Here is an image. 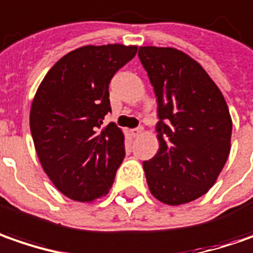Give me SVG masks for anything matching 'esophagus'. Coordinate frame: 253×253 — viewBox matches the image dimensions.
Listing matches in <instances>:
<instances>
[{"mask_svg": "<svg viewBox=\"0 0 253 253\" xmlns=\"http://www.w3.org/2000/svg\"><path fill=\"white\" fill-rule=\"evenodd\" d=\"M141 133H143V128H141V127L133 128V130H131V135H133V137H138V135H141Z\"/></svg>", "mask_w": 253, "mask_h": 253, "instance_id": "esophagus-1", "label": "esophagus"}]
</instances>
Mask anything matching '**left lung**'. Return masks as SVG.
<instances>
[{"mask_svg":"<svg viewBox=\"0 0 253 253\" xmlns=\"http://www.w3.org/2000/svg\"><path fill=\"white\" fill-rule=\"evenodd\" d=\"M140 61L158 103V153L143 162L150 192L169 206L193 202L215 183L231 150L232 120L205 68L173 47L144 46Z\"/></svg>","mask_w":253,"mask_h":253,"instance_id":"1","label":"left lung"}]
</instances>
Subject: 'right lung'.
<instances>
[{
    "instance_id": "1",
    "label": "right lung",
    "mask_w": 253,
    "mask_h": 253,
    "mask_svg": "<svg viewBox=\"0 0 253 253\" xmlns=\"http://www.w3.org/2000/svg\"><path fill=\"white\" fill-rule=\"evenodd\" d=\"M137 46H83L61 57L40 83L31 106V133L42 168L75 202L109 193L125 158V134L110 112L109 84Z\"/></svg>"
}]
</instances>
